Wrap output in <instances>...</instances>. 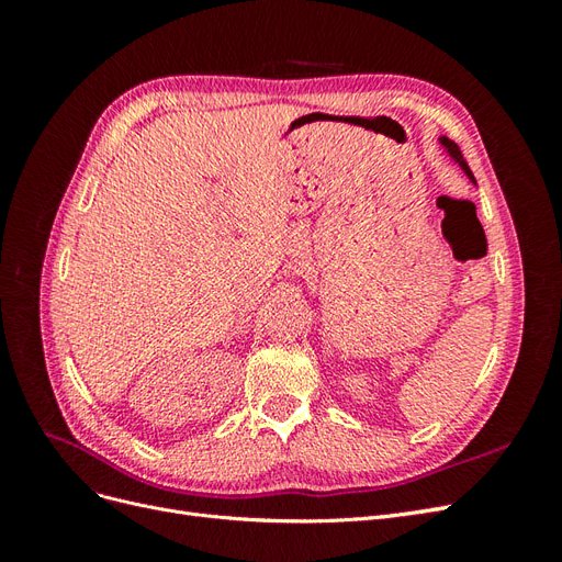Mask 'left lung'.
I'll return each instance as SVG.
<instances>
[{
	"mask_svg": "<svg viewBox=\"0 0 562 562\" xmlns=\"http://www.w3.org/2000/svg\"><path fill=\"white\" fill-rule=\"evenodd\" d=\"M438 143H440V147H443L446 149V155L459 166V168H462V171L467 173V178L475 184V178H473V173H471V168H469V164H467V159L462 157V151H459V147L450 140V138H446V135H440V138H438Z\"/></svg>",
	"mask_w": 562,
	"mask_h": 562,
	"instance_id": "8db88e82",
	"label": "left lung"
}]
</instances>
